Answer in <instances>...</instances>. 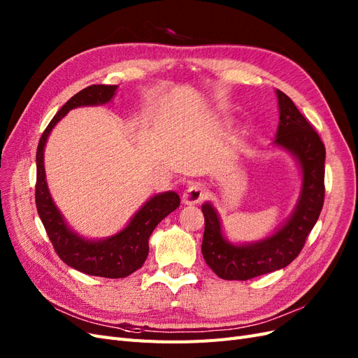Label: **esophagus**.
<instances>
[{
    "mask_svg": "<svg viewBox=\"0 0 358 358\" xmlns=\"http://www.w3.org/2000/svg\"><path fill=\"white\" fill-rule=\"evenodd\" d=\"M206 197V191L203 189L201 185L199 183H194V185H189L187 191L183 192L182 196V203L183 204H199L203 199Z\"/></svg>",
    "mask_w": 358,
    "mask_h": 358,
    "instance_id": "obj_1",
    "label": "esophagus"
}]
</instances>
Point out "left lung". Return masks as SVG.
<instances>
[{"mask_svg":"<svg viewBox=\"0 0 358 358\" xmlns=\"http://www.w3.org/2000/svg\"><path fill=\"white\" fill-rule=\"evenodd\" d=\"M279 125L275 148L294 157L301 173L300 196L288 220L273 234L251 243H231L222 233L220 215L213 204L201 206L204 262L221 279L246 280L284 268L294 259L317 224L324 204V161L326 148L315 129L288 95L276 90Z\"/></svg>","mask_w":358,"mask_h":358,"instance_id":"obj_1","label":"left lung"}]
</instances>
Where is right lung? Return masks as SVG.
Instances as JSON below:
<instances>
[{
	"label": "right lung",
	"mask_w": 358,
	"mask_h": 358,
	"mask_svg": "<svg viewBox=\"0 0 358 358\" xmlns=\"http://www.w3.org/2000/svg\"><path fill=\"white\" fill-rule=\"evenodd\" d=\"M116 91L117 85H91L73 95L45 129L36 155L37 212L57 254L67 266L82 273L110 279L125 278L143 266L149 254L150 234L167 215L179 208L180 199L175 191L155 194L119 233L99 241L86 239L66 222L52 200L45 171V146L53 127L71 109L83 106H103L112 101Z\"/></svg>",
	"instance_id": "add662e5"
}]
</instances>
